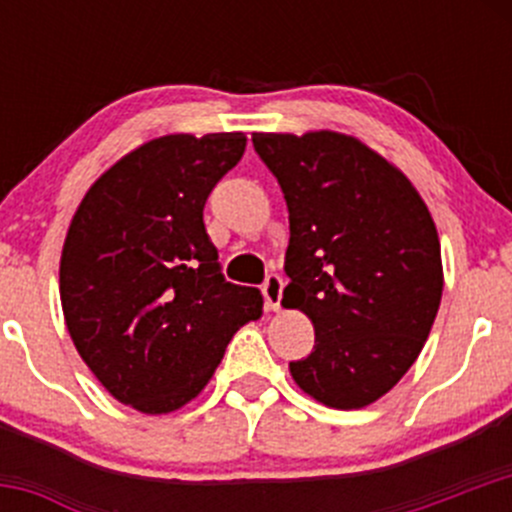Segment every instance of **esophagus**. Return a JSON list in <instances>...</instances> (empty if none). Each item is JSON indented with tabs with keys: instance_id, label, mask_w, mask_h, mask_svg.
Instances as JSON below:
<instances>
[{
	"instance_id": "34e87169",
	"label": "esophagus",
	"mask_w": 512,
	"mask_h": 512,
	"mask_svg": "<svg viewBox=\"0 0 512 512\" xmlns=\"http://www.w3.org/2000/svg\"><path fill=\"white\" fill-rule=\"evenodd\" d=\"M282 287H285V282H282V277L280 275H275V272H272V275H267V280H265V285H262V294H265V304L270 309H280V304H282Z\"/></svg>"
}]
</instances>
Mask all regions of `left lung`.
Instances as JSON below:
<instances>
[{
  "instance_id": "left-lung-1",
  "label": "left lung",
  "mask_w": 512,
  "mask_h": 512,
  "mask_svg": "<svg viewBox=\"0 0 512 512\" xmlns=\"http://www.w3.org/2000/svg\"><path fill=\"white\" fill-rule=\"evenodd\" d=\"M285 193V307L314 324V349L289 361L304 394L361 409L421 354L443 292L438 232L411 180L352 136L252 133Z\"/></svg>"
}]
</instances>
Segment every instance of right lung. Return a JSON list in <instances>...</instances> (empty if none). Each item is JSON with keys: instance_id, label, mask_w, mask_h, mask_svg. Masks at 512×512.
<instances>
[{"instance_id": "add662e5", "label": "right lung", "mask_w": 512, "mask_h": 512, "mask_svg": "<svg viewBox=\"0 0 512 512\" xmlns=\"http://www.w3.org/2000/svg\"><path fill=\"white\" fill-rule=\"evenodd\" d=\"M245 143L242 133L143 143L91 185L66 232L59 289L76 352L143 414L195 399L232 334L262 314L260 289L223 277L203 223Z\"/></svg>"}]
</instances>
